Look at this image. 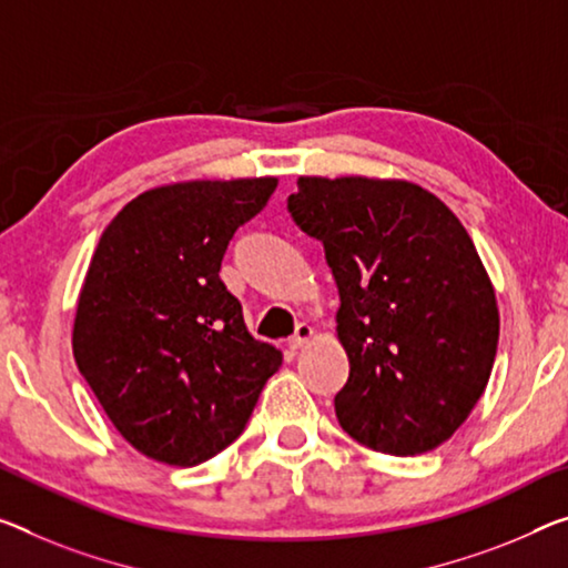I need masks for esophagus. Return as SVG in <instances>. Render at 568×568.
I'll use <instances>...</instances> for the list:
<instances>
[{
    "mask_svg": "<svg viewBox=\"0 0 568 568\" xmlns=\"http://www.w3.org/2000/svg\"><path fill=\"white\" fill-rule=\"evenodd\" d=\"M310 339H312V327L307 325V322H300L294 329V335L286 339V345H290V351H302Z\"/></svg>",
    "mask_w": 568,
    "mask_h": 568,
    "instance_id": "1",
    "label": "esophagus"
}]
</instances>
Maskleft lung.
<instances>
[{"mask_svg": "<svg viewBox=\"0 0 568 568\" xmlns=\"http://www.w3.org/2000/svg\"><path fill=\"white\" fill-rule=\"evenodd\" d=\"M292 221L325 246L351 375L335 414L388 455L439 447L490 381L495 290L457 215L400 180L300 178Z\"/></svg>", "mask_w": 568, "mask_h": 568, "instance_id": "1", "label": "left lung"}]
</instances>
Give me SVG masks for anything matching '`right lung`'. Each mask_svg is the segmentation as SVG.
<instances>
[{
  "label": "right lung",
  "instance_id": "obj_1",
  "mask_svg": "<svg viewBox=\"0 0 568 568\" xmlns=\"http://www.w3.org/2000/svg\"><path fill=\"white\" fill-rule=\"evenodd\" d=\"M276 178L146 190L103 231L78 296L75 365L142 455L195 467L246 429L282 365L251 337L221 282L233 233L264 211Z\"/></svg>",
  "mask_w": 568,
  "mask_h": 568
}]
</instances>
